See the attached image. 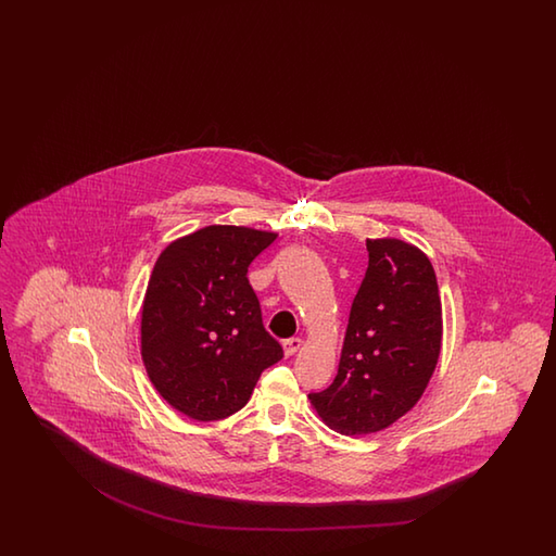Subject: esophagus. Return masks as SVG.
<instances>
[{
  "label": "esophagus",
  "mask_w": 556,
  "mask_h": 556,
  "mask_svg": "<svg viewBox=\"0 0 556 556\" xmlns=\"http://www.w3.org/2000/svg\"><path fill=\"white\" fill-rule=\"evenodd\" d=\"M302 340L300 338H290V340H286L283 342V354L286 355H294L300 348H302Z\"/></svg>",
  "instance_id": "1"
}]
</instances>
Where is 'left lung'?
Listing matches in <instances>:
<instances>
[{"label": "left lung", "instance_id": "obj_1", "mask_svg": "<svg viewBox=\"0 0 556 556\" xmlns=\"http://www.w3.org/2000/svg\"><path fill=\"white\" fill-rule=\"evenodd\" d=\"M366 278L343 338L338 376L309 393L326 426L342 435L378 433L424 395L441 354V298L426 252L400 238H367Z\"/></svg>", "mask_w": 556, "mask_h": 556}]
</instances>
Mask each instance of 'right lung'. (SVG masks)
<instances>
[{
	"label": "right lung",
	"mask_w": 556,
	"mask_h": 556,
	"mask_svg": "<svg viewBox=\"0 0 556 556\" xmlns=\"http://www.w3.org/2000/svg\"><path fill=\"white\" fill-rule=\"evenodd\" d=\"M276 237L204 226L170 242L154 264L142 300V364L163 400L190 419L237 414L262 371L282 359L247 278Z\"/></svg>",
	"instance_id": "obj_1"
}]
</instances>
